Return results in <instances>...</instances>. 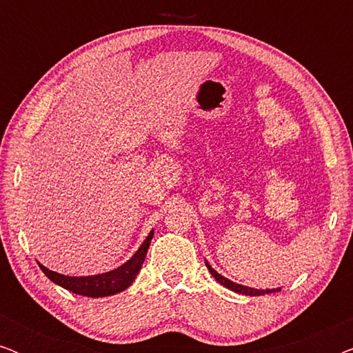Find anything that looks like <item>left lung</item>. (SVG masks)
<instances>
[{
	"label": "left lung",
	"mask_w": 353,
	"mask_h": 353,
	"mask_svg": "<svg viewBox=\"0 0 353 353\" xmlns=\"http://www.w3.org/2000/svg\"><path fill=\"white\" fill-rule=\"evenodd\" d=\"M205 265H207V268H209V272L212 273V276H214L216 281H219L220 284H223L225 288H228V289H231V291H234V292L244 294V296H263V294H270V292H273V291H278V289H273V291H272V289H262V291H260V289H252V288L243 286V284H236V283L230 281V279H226L225 276H221V274L216 273L215 270L212 268L207 262H205Z\"/></svg>",
	"instance_id": "left-lung-1"
}]
</instances>
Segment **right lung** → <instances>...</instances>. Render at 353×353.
<instances>
[{"label": "right lung", "instance_id": "obj_1", "mask_svg": "<svg viewBox=\"0 0 353 353\" xmlns=\"http://www.w3.org/2000/svg\"><path fill=\"white\" fill-rule=\"evenodd\" d=\"M154 236V231L149 233V236L144 239L141 248L138 249V252L128 260L127 263H123L122 267L112 270V272L96 274V276H65V274H59L56 272H51L40 265L43 273L51 279L52 283L59 284L67 291L79 294V296L85 297H105V296H114V294L122 292L127 289L130 284L134 281L141 265L146 257L149 244Z\"/></svg>", "mask_w": 353, "mask_h": 353}]
</instances>
